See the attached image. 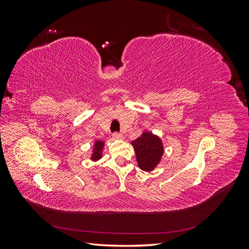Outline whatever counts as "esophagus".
Wrapping results in <instances>:
<instances>
[{
    "instance_id": "obj_1",
    "label": "esophagus",
    "mask_w": 249,
    "mask_h": 249,
    "mask_svg": "<svg viewBox=\"0 0 249 249\" xmlns=\"http://www.w3.org/2000/svg\"><path fill=\"white\" fill-rule=\"evenodd\" d=\"M112 137H113V139H116V140H119V139H123L124 138L123 134H120V133H114V134L112 135Z\"/></svg>"
}]
</instances>
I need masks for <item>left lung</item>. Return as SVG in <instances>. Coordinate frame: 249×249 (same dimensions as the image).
Here are the masks:
<instances>
[{
	"instance_id": "left-lung-1",
	"label": "left lung",
	"mask_w": 249,
	"mask_h": 249,
	"mask_svg": "<svg viewBox=\"0 0 249 249\" xmlns=\"http://www.w3.org/2000/svg\"><path fill=\"white\" fill-rule=\"evenodd\" d=\"M140 169L152 171L160 163L164 153L161 139L150 132H143L140 137L132 141Z\"/></svg>"
}]
</instances>
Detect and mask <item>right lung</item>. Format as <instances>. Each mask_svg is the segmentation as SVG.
<instances>
[{"mask_svg": "<svg viewBox=\"0 0 249 249\" xmlns=\"http://www.w3.org/2000/svg\"><path fill=\"white\" fill-rule=\"evenodd\" d=\"M105 145V142L102 140H96L94 142L93 145V153L91 155V160L92 161H97L100 160L103 157V148Z\"/></svg>", "mask_w": 249, "mask_h": 249, "instance_id": "right-lung-1", "label": "right lung"}]
</instances>
